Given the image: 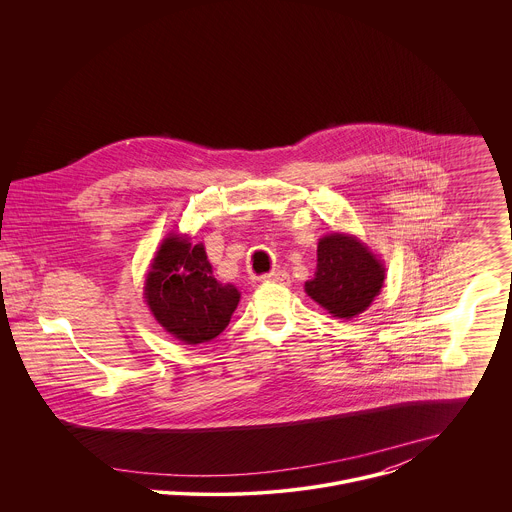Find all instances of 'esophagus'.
I'll use <instances>...</instances> for the list:
<instances>
[{
    "mask_svg": "<svg viewBox=\"0 0 512 512\" xmlns=\"http://www.w3.org/2000/svg\"><path fill=\"white\" fill-rule=\"evenodd\" d=\"M264 282H278V284H290V274L288 272H284V270H276V272H272V274H266L264 278H262Z\"/></svg>",
    "mask_w": 512,
    "mask_h": 512,
    "instance_id": "obj_1",
    "label": "esophagus"
}]
</instances>
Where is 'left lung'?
I'll return each mask as SVG.
<instances>
[{
    "mask_svg": "<svg viewBox=\"0 0 512 512\" xmlns=\"http://www.w3.org/2000/svg\"><path fill=\"white\" fill-rule=\"evenodd\" d=\"M386 278L382 260L355 234L319 238L317 270L305 293L337 319H353L370 307Z\"/></svg>",
    "mask_w": 512,
    "mask_h": 512,
    "instance_id": "left-lung-1",
    "label": "left lung"
}]
</instances>
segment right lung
Wrapping results in <instances>:
<instances>
[{
  "mask_svg": "<svg viewBox=\"0 0 512 512\" xmlns=\"http://www.w3.org/2000/svg\"><path fill=\"white\" fill-rule=\"evenodd\" d=\"M144 297L155 321L187 345L207 343L228 325L240 292L213 276L203 242L171 232L159 244L146 274Z\"/></svg>",
  "mask_w": 512,
  "mask_h": 512,
  "instance_id": "obj_1",
  "label": "right lung"
}]
</instances>
